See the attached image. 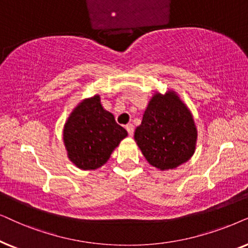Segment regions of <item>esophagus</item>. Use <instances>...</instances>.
Segmentation results:
<instances>
[{
  "label": "esophagus",
  "instance_id": "34e87169",
  "mask_svg": "<svg viewBox=\"0 0 248 248\" xmlns=\"http://www.w3.org/2000/svg\"><path fill=\"white\" fill-rule=\"evenodd\" d=\"M126 129H127V131H128V134H129V136H131V135L134 134V124H128L127 126H126Z\"/></svg>",
  "mask_w": 248,
  "mask_h": 248
}]
</instances>
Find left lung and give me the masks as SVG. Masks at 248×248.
Masks as SVG:
<instances>
[{
    "mask_svg": "<svg viewBox=\"0 0 248 248\" xmlns=\"http://www.w3.org/2000/svg\"><path fill=\"white\" fill-rule=\"evenodd\" d=\"M134 137L147 162L163 171L174 169L193 156L197 129L189 108L176 92L169 90L152 96Z\"/></svg>",
    "mask_w": 248,
    "mask_h": 248,
    "instance_id": "left-lung-1",
    "label": "left lung"
}]
</instances>
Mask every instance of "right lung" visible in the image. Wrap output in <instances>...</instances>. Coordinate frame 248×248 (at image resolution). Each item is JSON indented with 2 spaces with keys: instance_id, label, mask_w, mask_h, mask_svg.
I'll return each mask as SVG.
<instances>
[{
  "instance_id": "1",
  "label": "right lung",
  "mask_w": 248,
  "mask_h": 248,
  "mask_svg": "<svg viewBox=\"0 0 248 248\" xmlns=\"http://www.w3.org/2000/svg\"><path fill=\"white\" fill-rule=\"evenodd\" d=\"M127 136V130L115 122L113 114L102 107L100 95L82 100L63 128L69 160L81 170L101 168Z\"/></svg>"
}]
</instances>
